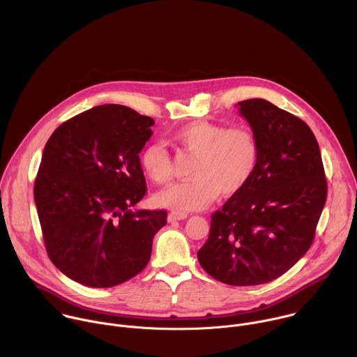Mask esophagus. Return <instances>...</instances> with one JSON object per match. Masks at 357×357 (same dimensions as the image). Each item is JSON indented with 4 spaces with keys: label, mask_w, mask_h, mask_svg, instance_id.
<instances>
[{
    "label": "esophagus",
    "mask_w": 357,
    "mask_h": 357,
    "mask_svg": "<svg viewBox=\"0 0 357 357\" xmlns=\"http://www.w3.org/2000/svg\"><path fill=\"white\" fill-rule=\"evenodd\" d=\"M187 217H188V214H187V213H184V211H170V213H169V215H167V220H169L170 222H173V221L185 220Z\"/></svg>",
    "instance_id": "1"
}]
</instances>
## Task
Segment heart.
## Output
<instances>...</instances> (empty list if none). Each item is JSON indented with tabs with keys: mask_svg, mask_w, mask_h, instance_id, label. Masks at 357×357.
<instances>
[{
	"mask_svg": "<svg viewBox=\"0 0 357 357\" xmlns=\"http://www.w3.org/2000/svg\"><path fill=\"white\" fill-rule=\"evenodd\" d=\"M184 150L197 158L191 180L160 191L155 201L176 211L201 210L214 202L220 192L234 195L253 178L259 163V143L248 126L228 128L210 121H194L173 135ZM146 176L158 185L172 180V159L160 144H151L142 153Z\"/></svg>",
	"mask_w": 357,
	"mask_h": 357,
	"instance_id": "obj_1",
	"label": "heart"
}]
</instances>
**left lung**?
<instances>
[{
	"mask_svg": "<svg viewBox=\"0 0 357 357\" xmlns=\"http://www.w3.org/2000/svg\"><path fill=\"white\" fill-rule=\"evenodd\" d=\"M238 105L258 139L259 163L246 187L213 213L198 259L222 283L255 286L282 276L309 250L327 181L303 119L264 99Z\"/></svg>",
	"mask_w": 357,
	"mask_h": 357,
	"instance_id": "1",
	"label": "left lung"
}]
</instances>
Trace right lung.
<instances>
[{"mask_svg": "<svg viewBox=\"0 0 357 357\" xmlns=\"http://www.w3.org/2000/svg\"><path fill=\"white\" fill-rule=\"evenodd\" d=\"M153 119L104 104L63 122L45 144L34 201L53 265L70 279L105 289L150 261L166 210H133L147 184L139 153Z\"/></svg>", "mask_w": 357, "mask_h": 357, "instance_id": "right-lung-1", "label": "right lung"}]
</instances>
